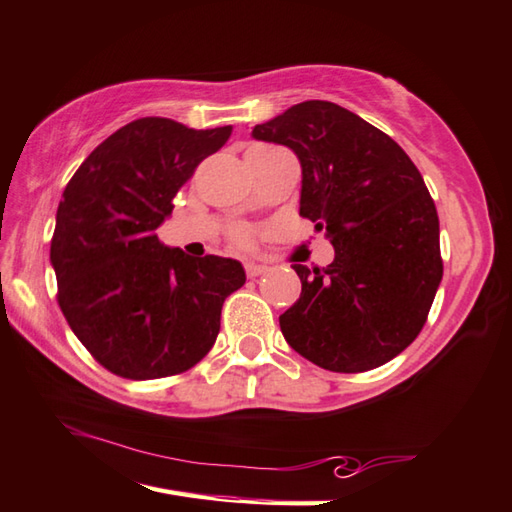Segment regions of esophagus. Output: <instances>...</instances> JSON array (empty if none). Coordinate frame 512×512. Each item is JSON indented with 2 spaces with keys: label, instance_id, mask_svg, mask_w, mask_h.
Segmentation results:
<instances>
[{
  "label": "esophagus",
  "instance_id": "obj_1",
  "mask_svg": "<svg viewBox=\"0 0 512 512\" xmlns=\"http://www.w3.org/2000/svg\"><path fill=\"white\" fill-rule=\"evenodd\" d=\"M264 273H268V266L266 264H255V262H248L246 264V275L248 277H259V275H264Z\"/></svg>",
  "mask_w": 512,
  "mask_h": 512
}]
</instances>
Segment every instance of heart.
I'll return each instance as SVG.
<instances>
[{"label":"heart","instance_id":"1","mask_svg":"<svg viewBox=\"0 0 512 512\" xmlns=\"http://www.w3.org/2000/svg\"><path fill=\"white\" fill-rule=\"evenodd\" d=\"M237 241H239V244H250V232L248 230H244V228H241V230H237Z\"/></svg>","mask_w":512,"mask_h":512}]
</instances>
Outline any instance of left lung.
Returning <instances> with one entry per match:
<instances>
[{
  "label": "left lung",
  "instance_id": "1",
  "mask_svg": "<svg viewBox=\"0 0 512 512\" xmlns=\"http://www.w3.org/2000/svg\"><path fill=\"white\" fill-rule=\"evenodd\" d=\"M302 165L300 215L333 244L327 268L293 264L302 293L280 315L313 365L358 374L385 365L423 329L443 277L439 217L403 147L353 111L306 100L253 127Z\"/></svg>",
  "mask_w": 512,
  "mask_h": 512
}]
</instances>
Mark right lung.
I'll return each instance as SVG.
<instances>
[{"instance_id": "add662e5", "label": "right lung", "mask_w": 512, "mask_h": 512, "mask_svg": "<svg viewBox=\"0 0 512 512\" xmlns=\"http://www.w3.org/2000/svg\"><path fill=\"white\" fill-rule=\"evenodd\" d=\"M230 134L232 125L192 129L138 118L102 141L62 192L51 241L58 302L111 374L174 376L215 345L221 306L244 286V266L163 246L156 228L194 167Z\"/></svg>"}]
</instances>
